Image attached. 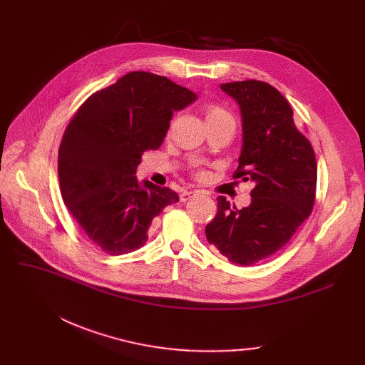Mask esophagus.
<instances>
[{
  "label": "esophagus",
  "instance_id": "34e87169",
  "mask_svg": "<svg viewBox=\"0 0 365 365\" xmlns=\"http://www.w3.org/2000/svg\"><path fill=\"white\" fill-rule=\"evenodd\" d=\"M194 195H195V192H190V190H185V192L180 194V201L186 202V201H189L190 198H192Z\"/></svg>",
  "mask_w": 365,
  "mask_h": 365
}]
</instances>
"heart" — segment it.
<instances>
[{
	"mask_svg": "<svg viewBox=\"0 0 365 365\" xmlns=\"http://www.w3.org/2000/svg\"><path fill=\"white\" fill-rule=\"evenodd\" d=\"M205 120H207V124H225L235 128L234 115L217 103H210L205 106ZM192 175L195 179L201 180L205 178V170H202L201 167H197L192 170Z\"/></svg>",
	"mask_w": 365,
	"mask_h": 365,
	"instance_id": "b5f03b06",
	"label": "heart"
}]
</instances>
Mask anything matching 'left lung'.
Returning <instances> with one entry per match:
<instances>
[{
  "label": "left lung",
  "instance_id": "left-lung-1",
  "mask_svg": "<svg viewBox=\"0 0 365 365\" xmlns=\"http://www.w3.org/2000/svg\"><path fill=\"white\" fill-rule=\"evenodd\" d=\"M238 102L242 152L234 179L252 180V204L238 210L217 198L205 237L229 262L250 266L292 240L309 217L317 194L315 152L293 120V109L271 84L247 80L222 84Z\"/></svg>",
  "mask_w": 365,
  "mask_h": 365
}]
</instances>
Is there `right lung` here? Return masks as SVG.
Segmentation results:
<instances>
[{
	"instance_id": "right-lung-1",
	"label": "right lung",
	"mask_w": 365,
	"mask_h": 365,
	"mask_svg": "<svg viewBox=\"0 0 365 365\" xmlns=\"http://www.w3.org/2000/svg\"><path fill=\"white\" fill-rule=\"evenodd\" d=\"M197 96L165 76L128 72L90 98L69 121L59 148L61 194L87 238L110 256L139 250L153 217L179 201L170 187L136 168L145 150L158 149L173 110Z\"/></svg>"
}]
</instances>
